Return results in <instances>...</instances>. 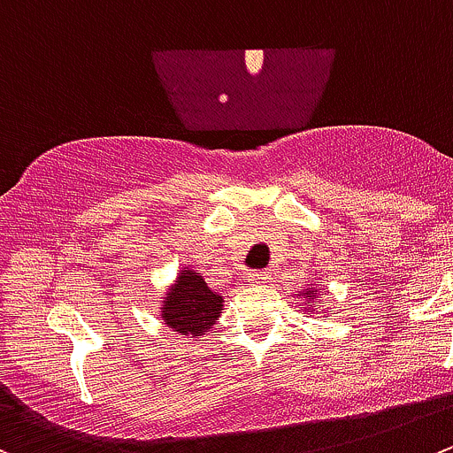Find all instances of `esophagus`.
Listing matches in <instances>:
<instances>
[{
	"instance_id": "1",
	"label": "esophagus",
	"mask_w": 453,
	"mask_h": 453,
	"mask_svg": "<svg viewBox=\"0 0 453 453\" xmlns=\"http://www.w3.org/2000/svg\"><path fill=\"white\" fill-rule=\"evenodd\" d=\"M266 280H269V271H253V273H249V282L253 284H265Z\"/></svg>"
}]
</instances>
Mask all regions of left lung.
Here are the masks:
<instances>
[{
	"mask_svg": "<svg viewBox=\"0 0 453 453\" xmlns=\"http://www.w3.org/2000/svg\"><path fill=\"white\" fill-rule=\"evenodd\" d=\"M307 298H309V300H311V294H309V296H307ZM304 304H307V303H304Z\"/></svg>",
	"mask_w": 453,
	"mask_h": 453,
	"instance_id": "left-lung-1",
	"label": "left lung"
}]
</instances>
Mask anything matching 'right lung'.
I'll return each instance as SVG.
<instances>
[{
    "instance_id": "right-lung-1",
    "label": "right lung",
    "mask_w": 453,
    "mask_h": 453,
    "mask_svg": "<svg viewBox=\"0 0 453 453\" xmlns=\"http://www.w3.org/2000/svg\"><path fill=\"white\" fill-rule=\"evenodd\" d=\"M222 296L206 287L196 271H184L162 303V318L171 329L182 335H200L213 329L222 313Z\"/></svg>"
}]
</instances>
